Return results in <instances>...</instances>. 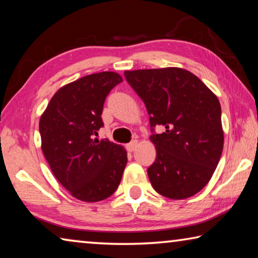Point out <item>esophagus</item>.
<instances>
[{"instance_id": "obj_1", "label": "esophagus", "mask_w": 258, "mask_h": 258, "mask_svg": "<svg viewBox=\"0 0 258 258\" xmlns=\"http://www.w3.org/2000/svg\"><path fill=\"white\" fill-rule=\"evenodd\" d=\"M139 146V141L138 140H133L132 142H130L128 145H126V149L128 151H134L137 149V147Z\"/></svg>"}]
</instances>
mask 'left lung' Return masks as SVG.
Listing matches in <instances>:
<instances>
[{
    "instance_id": "1",
    "label": "left lung",
    "mask_w": 258,
    "mask_h": 258,
    "mask_svg": "<svg viewBox=\"0 0 258 258\" xmlns=\"http://www.w3.org/2000/svg\"><path fill=\"white\" fill-rule=\"evenodd\" d=\"M149 113L156 161L148 167L154 189L182 200L199 193L214 174L222 156L224 132L218 97L193 73L180 68L124 72Z\"/></svg>"
}]
</instances>
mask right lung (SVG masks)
I'll return each instance as SVG.
<instances>
[{
  "label": "right lung",
  "mask_w": 258,
  "mask_h": 258,
  "mask_svg": "<svg viewBox=\"0 0 258 258\" xmlns=\"http://www.w3.org/2000/svg\"><path fill=\"white\" fill-rule=\"evenodd\" d=\"M122 81L112 71L93 73L60 87L41 114V148L51 172L70 194L99 202L119 186L127 164L122 146L94 138L110 91Z\"/></svg>",
  "instance_id": "1"
}]
</instances>
